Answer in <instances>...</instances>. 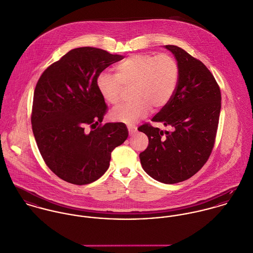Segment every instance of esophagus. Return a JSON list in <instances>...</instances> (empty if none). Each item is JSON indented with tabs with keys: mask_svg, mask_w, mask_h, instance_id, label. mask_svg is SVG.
<instances>
[{
	"mask_svg": "<svg viewBox=\"0 0 253 253\" xmlns=\"http://www.w3.org/2000/svg\"><path fill=\"white\" fill-rule=\"evenodd\" d=\"M128 131H129V134L130 135H134L136 132H137V127L136 126H133V125H128Z\"/></svg>",
	"mask_w": 253,
	"mask_h": 253,
	"instance_id": "obj_1",
	"label": "esophagus"
}]
</instances>
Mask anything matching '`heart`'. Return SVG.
Here are the masks:
<instances>
[{"label":"heart","mask_w":253,"mask_h":253,"mask_svg":"<svg viewBox=\"0 0 253 253\" xmlns=\"http://www.w3.org/2000/svg\"><path fill=\"white\" fill-rule=\"evenodd\" d=\"M116 76L101 73L97 78V89L102 98L111 105L120 101L123 85H135L134 102L123 104L112 112L115 121L132 124L144 117L153 106L165 107L173 96L179 78L176 60L170 55L148 53L132 54L115 67Z\"/></svg>","instance_id":"1"}]
</instances>
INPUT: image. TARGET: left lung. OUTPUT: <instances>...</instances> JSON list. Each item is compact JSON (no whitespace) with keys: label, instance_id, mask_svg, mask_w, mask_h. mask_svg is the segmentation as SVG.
<instances>
[{"label":"left lung","instance_id":"1","mask_svg":"<svg viewBox=\"0 0 253 253\" xmlns=\"http://www.w3.org/2000/svg\"><path fill=\"white\" fill-rule=\"evenodd\" d=\"M175 58L179 78L168 104L151 121L171 131L143 124L138 128L148 138L140 153L141 167L152 178L172 184L190 178L208 161L215 140L221 93L209 69L175 45H165Z\"/></svg>","mask_w":253,"mask_h":253}]
</instances>
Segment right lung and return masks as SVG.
<instances>
[{"instance_id":"add662e5","label":"right lung","mask_w":253,"mask_h":253,"mask_svg":"<svg viewBox=\"0 0 253 253\" xmlns=\"http://www.w3.org/2000/svg\"><path fill=\"white\" fill-rule=\"evenodd\" d=\"M123 58L95 47L75 48L50 65L36 85L33 133L47 167L67 182L97 180L110 167L112 151L128 138L121 122L84 130L102 122L108 109L97 89L98 76Z\"/></svg>"}]
</instances>
